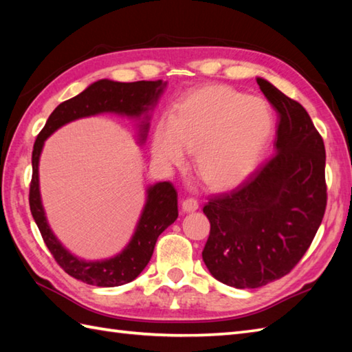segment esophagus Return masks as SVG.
<instances>
[{"instance_id": "1", "label": "esophagus", "mask_w": 352, "mask_h": 352, "mask_svg": "<svg viewBox=\"0 0 352 352\" xmlns=\"http://www.w3.org/2000/svg\"><path fill=\"white\" fill-rule=\"evenodd\" d=\"M198 207H199V204H198V201L195 198H186L183 201V204H182V208H183L184 213L195 212V210H198Z\"/></svg>"}]
</instances>
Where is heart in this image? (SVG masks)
Masks as SVG:
<instances>
[{
	"mask_svg": "<svg viewBox=\"0 0 352 352\" xmlns=\"http://www.w3.org/2000/svg\"><path fill=\"white\" fill-rule=\"evenodd\" d=\"M274 130L265 100L228 86L208 85L190 92L157 122L151 154L162 166H193L213 190L237 188L257 168Z\"/></svg>",
	"mask_w": 352,
	"mask_h": 352,
	"instance_id": "1",
	"label": "heart"
}]
</instances>
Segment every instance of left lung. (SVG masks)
Wrapping results in <instances>:
<instances>
[{
    "label": "left lung",
    "instance_id": "1",
    "mask_svg": "<svg viewBox=\"0 0 352 352\" xmlns=\"http://www.w3.org/2000/svg\"><path fill=\"white\" fill-rule=\"evenodd\" d=\"M257 85L278 125L275 154L203 212L210 236L203 260L216 280L257 289L289 274L309 250L327 206L325 146L307 111L267 80Z\"/></svg>",
    "mask_w": 352,
    "mask_h": 352
}]
</instances>
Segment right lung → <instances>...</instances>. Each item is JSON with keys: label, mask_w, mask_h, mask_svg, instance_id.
<instances>
[{"label": "right lung", "mask_w": 352, "mask_h": 352, "mask_svg": "<svg viewBox=\"0 0 352 352\" xmlns=\"http://www.w3.org/2000/svg\"><path fill=\"white\" fill-rule=\"evenodd\" d=\"M166 85L168 81L162 80L134 81V83H121L107 78L95 81L77 96L58 104L34 142L30 210L52 257L66 274L86 284L98 287L122 286L133 281L144 271L153 256L157 237L178 218L177 190L169 182L148 186L145 206L125 248L110 258L83 260L65 248L57 236L52 233L45 216L39 189V160L45 140L60 126L77 119L115 113L136 119L139 129L138 144L144 145L148 136L151 111L159 102Z\"/></svg>", "instance_id": "right-lung-1"}]
</instances>
